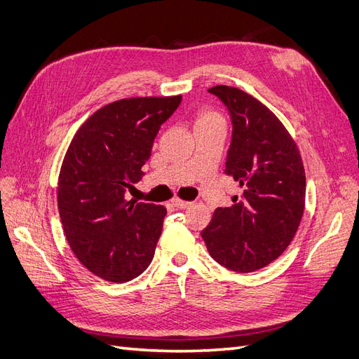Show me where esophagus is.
Returning <instances> with one entry per match:
<instances>
[{"label":"esophagus","instance_id":"34e87169","mask_svg":"<svg viewBox=\"0 0 359 359\" xmlns=\"http://www.w3.org/2000/svg\"><path fill=\"white\" fill-rule=\"evenodd\" d=\"M172 205L175 206V208H178V210H186V208H189V206L191 205V202L181 201V199H172Z\"/></svg>","mask_w":359,"mask_h":359}]
</instances>
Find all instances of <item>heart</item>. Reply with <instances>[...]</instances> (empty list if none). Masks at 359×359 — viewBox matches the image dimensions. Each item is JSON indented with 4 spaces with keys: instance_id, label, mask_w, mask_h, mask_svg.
Returning <instances> with one entry per match:
<instances>
[{
    "instance_id": "obj_1",
    "label": "heart",
    "mask_w": 359,
    "mask_h": 359,
    "mask_svg": "<svg viewBox=\"0 0 359 359\" xmlns=\"http://www.w3.org/2000/svg\"><path fill=\"white\" fill-rule=\"evenodd\" d=\"M222 118L219 114H215L214 111H208L203 109L198 114L196 123H194V127H201V126H208V124H214V123H220Z\"/></svg>"
}]
</instances>
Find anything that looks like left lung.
Listing matches in <instances>:
<instances>
[{"instance_id":"8db88e82","label":"left lung","mask_w":359,"mask_h":359,"mask_svg":"<svg viewBox=\"0 0 359 359\" xmlns=\"http://www.w3.org/2000/svg\"><path fill=\"white\" fill-rule=\"evenodd\" d=\"M229 112L226 173L243 187L201 232L211 257L235 273L276 260L295 236L306 202V173L287 130L266 106L227 85L208 90Z\"/></svg>"}]
</instances>
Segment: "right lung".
<instances>
[{
	"instance_id": "obj_1",
	"label": "right lung",
	"mask_w": 359,
	"mask_h": 359,
	"mask_svg": "<svg viewBox=\"0 0 359 359\" xmlns=\"http://www.w3.org/2000/svg\"><path fill=\"white\" fill-rule=\"evenodd\" d=\"M175 97H137L103 106L76 132L58 180L64 233L79 262L112 283L140 276L154 257L166 208L126 199L142 177Z\"/></svg>"
}]
</instances>
